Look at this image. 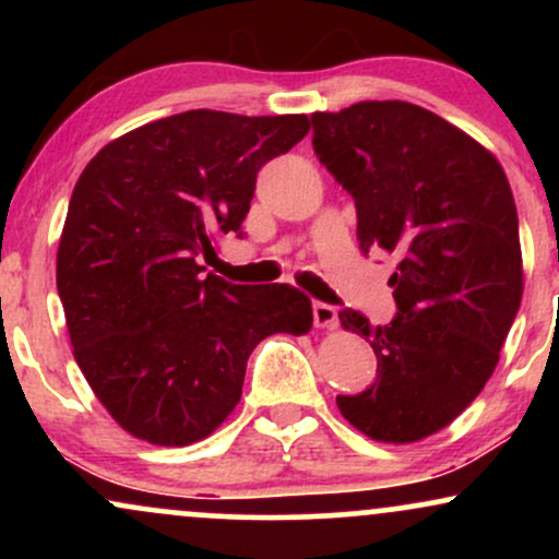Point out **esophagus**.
Returning <instances> with one entry per match:
<instances>
[{
  "label": "esophagus",
  "instance_id": "obj_1",
  "mask_svg": "<svg viewBox=\"0 0 559 559\" xmlns=\"http://www.w3.org/2000/svg\"><path fill=\"white\" fill-rule=\"evenodd\" d=\"M312 320H316L318 329H333L336 325V307L329 305V301H316L312 305Z\"/></svg>",
  "mask_w": 559,
  "mask_h": 559
}]
</instances>
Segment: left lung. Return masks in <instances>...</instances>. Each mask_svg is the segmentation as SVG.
<instances>
[{"mask_svg":"<svg viewBox=\"0 0 559 559\" xmlns=\"http://www.w3.org/2000/svg\"><path fill=\"white\" fill-rule=\"evenodd\" d=\"M312 146L355 199L362 254L396 260L389 325H370L352 307L338 312L373 346L378 376L336 404L370 439L418 441L480 394L521 307L510 183L476 139L409 102L316 112Z\"/></svg>","mask_w":559,"mask_h":559,"instance_id":"left-lung-1","label":"left lung"}]
</instances>
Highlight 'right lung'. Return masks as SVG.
<instances>
[{"mask_svg":"<svg viewBox=\"0 0 559 559\" xmlns=\"http://www.w3.org/2000/svg\"><path fill=\"white\" fill-rule=\"evenodd\" d=\"M307 131L305 115L189 110L110 141L81 173L57 292L81 373L136 439L210 436L241 400L254 346L310 331L299 288L228 284L199 265L215 236H243L260 168Z\"/></svg>","mask_w":559,"mask_h":559,"instance_id":"add662e5","label":"right lung"}]
</instances>
